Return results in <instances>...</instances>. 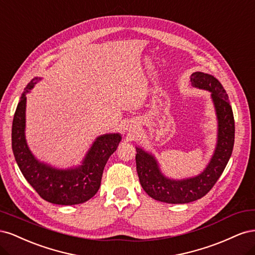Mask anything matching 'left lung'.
I'll list each match as a JSON object with an SVG mask.
<instances>
[{
  "label": "left lung",
  "instance_id": "1",
  "mask_svg": "<svg viewBox=\"0 0 255 255\" xmlns=\"http://www.w3.org/2000/svg\"><path fill=\"white\" fill-rule=\"evenodd\" d=\"M190 82L194 87L208 90L212 94L218 120L217 144L203 172L184 180L166 177L152 154L136 146V168L139 182L146 194L160 202L189 203L204 197L218 181L233 151L234 116L225 88L213 75L203 72L192 73Z\"/></svg>",
  "mask_w": 255,
  "mask_h": 255
}]
</instances>
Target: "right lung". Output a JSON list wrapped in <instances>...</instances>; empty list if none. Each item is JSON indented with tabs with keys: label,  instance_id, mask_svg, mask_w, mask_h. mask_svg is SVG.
Listing matches in <instances>:
<instances>
[{
	"label": "right lung",
	"instance_id": "add662e5",
	"mask_svg": "<svg viewBox=\"0 0 255 255\" xmlns=\"http://www.w3.org/2000/svg\"><path fill=\"white\" fill-rule=\"evenodd\" d=\"M41 80L30 81L20 98L13 116L11 145L14 158L22 174L45 201L59 205H74L88 201L101 185L104 167L117 150L120 134L99 136L88 150L81 166L71 169H56L35 158L25 139L26 94Z\"/></svg>",
	"mask_w": 255,
	"mask_h": 255
}]
</instances>
